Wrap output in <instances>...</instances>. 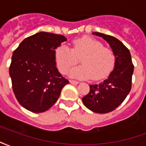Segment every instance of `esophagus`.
I'll use <instances>...</instances> for the list:
<instances>
[{
  "label": "esophagus",
  "instance_id": "esophagus-1",
  "mask_svg": "<svg viewBox=\"0 0 146 146\" xmlns=\"http://www.w3.org/2000/svg\"><path fill=\"white\" fill-rule=\"evenodd\" d=\"M70 84H78L79 82L78 81H76V80H70Z\"/></svg>",
  "mask_w": 146,
  "mask_h": 146
}]
</instances>
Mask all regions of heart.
I'll use <instances>...</instances> for the list:
<instances>
[{"instance_id":"heart-1","label":"heart","mask_w":146,"mask_h":146,"mask_svg":"<svg viewBox=\"0 0 146 146\" xmlns=\"http://www.w3.org/2000/svg\"><path fill=\"white\" fill-rule=\"evenodd\" d=\"M80 58V66L70 70L71 77L79 79L100 80L113 70L116 56L112 49L104 47L103 44L91 36H84L72 42V49L67 45L61 44L54 50V61L61 73H67L70 67Z\"/></svg>"}]
</instances>
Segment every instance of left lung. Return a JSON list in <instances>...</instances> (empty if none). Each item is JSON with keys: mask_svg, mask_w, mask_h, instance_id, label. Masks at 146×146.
I'll return each mask as SVG.
<instances>
[{"mask_svg": "<svg viewBox=\"0 0 146 146\" xmlns=\"http://www.w3.org/2000/svg\"><path fill=\"white\" fill-rule=\"evenodd\" d=\"M109 43L116 56L114 69L107 79L98 84L90 85V92L82 98L86 107L97 113L112 112L124 101L131 89L134 65L126 46L114 36L92 33Z\"/></svg>", "mask_w": 146, "mask_h": 146, "instance_id": "obj_1", "label": "left lung"}]
</instances>
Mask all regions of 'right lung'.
<instances>
[{
	"label": "right lung",
	"mask_w": 146,
	"mask_h": 146,
	"mask_svg": "<svg viewBox=\"0 0 146 146\" xmlns=\"http://www.w3.org/2000/svg\"><path fill=\"white\" fill-rule=\"evenodd\" d=\"M66 38L46 32L24 39L13 52L9 68L12 89L19 104L33 113L47 111L69 80L58 72L54 50Z\"/></svg>",
	"instance_id": "add662e5"
}]
</instances>
